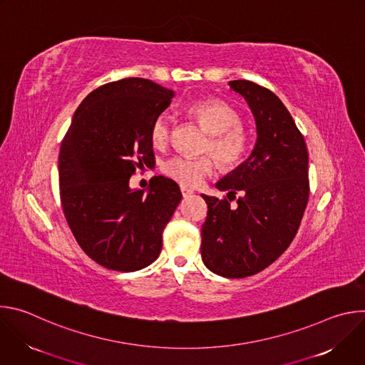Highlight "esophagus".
<instances>
[{
	"label": "esophagus",
	"instance_id": "1",
	"mask_svg": "<svg viewBox=\"0 0 365 365\" xmlns=\"http://www.w3.org/2000/svg\"><path fill=\"white\" fill-rule=\"evenodd\" d=\"M180 192H182V196H183V197H189V196L193 195V190L189 189V187H186V186H180Z\"/></svg>",
	"mask_w": 365,
	"mask_h": 365
}]
</instances>
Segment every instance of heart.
I'll return each instance as SVG.
<instances>
[{"label":"heart","mask_w":365,"mask_h":365,"mask_svg":"<svg viewBox=\"0 0 365 365\" xmlns=\"http://www.w3.org/2000/svg\"><path fill=\"white\" fill-rule=\"evenodd\" d=\"M186 113L193 117L206 133H210L205 150L211 151L217 160L232 168L241 159L248 145V137L242 130L240 113L230 103L221 99H200L190 102ZM172 121L169 115L160 114L154 118L150 127V141L155 148H165L170 141ZM217 162L211 155L203 158H186L175 155L163 165V173L186 186H196L205 178L214 175Z\"/></svg>","instance_id":"1"}]
</instances>
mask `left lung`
Returning a JSON list of instances; mask_svg holds the SVG:
<instances>
[{"label":"left lung","mask_w":365,"mask_h":365,"mask_svg":"<svg viewBox=\"0 0 365 365\" xmlns=\"http://www.w3.org/2000/svg\"><path fill=\"white\" fill-rule=\"evenodd\" d=\"M255 121V144L240 166L217 182L232 200L202 195L207 217L200 254L212 273L240 279L264 270L293 241L309 199V155L303 135L283 102L250 81H230Z\"/></svg>","instance_id":"1"}]
</instances>
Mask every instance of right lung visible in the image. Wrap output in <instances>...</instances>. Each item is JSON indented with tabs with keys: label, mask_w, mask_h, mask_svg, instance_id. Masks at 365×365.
Instances as JSON below:
<instances>
[{
	"label": "right lung",
	"mask_w": 365,
	"mask_h": 365,
	"mask_svg": "<svg viewBox=\"0 0 365 365\" xmlns=\"http://www.w3.org/2000/svg\"><path fill=\"white\" fill-rule=\"evenodd\" d=\"M175 92L143 78L92 91L73 114L59 153L61 200L81 248L110 270L135 272L162 251V234L182 199L176 182L154 176L131 189L153 160L150 127Z\"/></svg>",
	"instance_id": "right-lung-1"
}]
</instances>
